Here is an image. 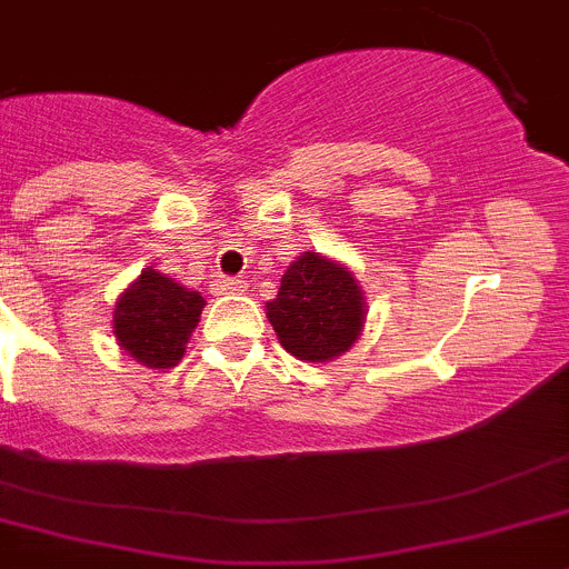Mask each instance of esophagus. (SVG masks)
<instances>
[{"mask_svg": "<svg viewBox=\"0 0 569 569\" xmlns=\"http://www.w3.org/2000/svg\"><path fill=\"white\" fill-rule=\"evenodd\" d=\"M214 293H218V296H240V293H246V281H242V279H218V284H214Z\"/></svg>", "mask_w": 569, "mask_h": 569, "instance_id": "obj_1", "label": "esophagus"}]
</instances>
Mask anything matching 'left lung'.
<instances>
[{"label":"left lung","instance_id":"obj_1","mask_svg":"<svg viewBox=\"0 0 569 569\" xmlns=\"http://www.w3.org/2000/svg\"><path fill=\"white\" fill-rule=\"evenodd\" d=\"M366 307L351 268L305 251L281 273L279 293L264 305V316L296 360L329 362L357 343L369 316Z\"/></svg>","mask_w":569,"mask_h":569}]
</instances>
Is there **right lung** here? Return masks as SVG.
<instances>
[{
  "label": "right lung",
  "mask_w": 569,
  "mask_h": 569,
  "mask_svg": "<svg viewBox=\"0 0 569 569\" xmlns=\"http://www.w3.org/2000/svg\"><path fill=\"white\" fill-rule=\"evenodd\" d=\"M207 301L167 273L144 268L113 307L117 346L148 369H172L183 357Z\"/></svg>",
  "instance_id": "1"
}]
</instances>
